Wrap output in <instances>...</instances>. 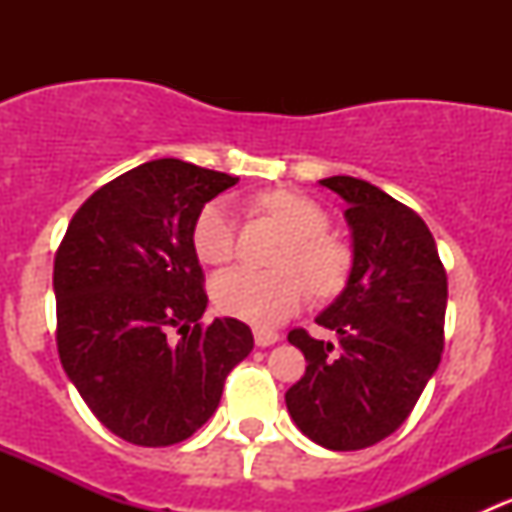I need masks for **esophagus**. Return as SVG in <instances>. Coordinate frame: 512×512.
<instances>
[{"mask_svg": "<svg viewBox=\"0 0 512 512\" xmlns=\"http://www.w3.org/2000/svg\"><path fill=\"white\" fill-rule=\"evenodd\" d=\"M275 342H280V334L277 332H272V329H255L257 347H272Z\"/></svg>", "mask_w": 512, "mask_h": 512, "instance_id": "1", "label": "esophagus"}]
</instances>
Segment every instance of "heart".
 <instances>
[{"label":"heart","mask_w":512,"mask_h":512,"mask_svg":"<svg viewBox=\"0 0 512 512\" xmlns=\"http://www.w3.org/2000/svg\"><path fill=\"white\" fill-rule=\"evenodd\" d=\"M267 213L292 232L287 265L302 267L317 292L329 294L344 282L347 255L337 242L327 240L329 218L314 200L292 190H270L260 198ZM193 250L205 265H223L235 255V218L227 200H210L193 225ZM215 304L227 317L270 327L297 312L309 294V283L297 270H252L232 267L213 277Z\"/></svg>","instance_id":"obj_1"}]
</instances>
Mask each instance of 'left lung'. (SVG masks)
<instances>
[{"instance_id":"left-lung-1","label":"left lung","mask_w":512,"mask_h":512,"mask_svg":"<svg viewBox=\"0 0 512 512\" xmlns=\"http://www.w3.org/2000/svg\"><path fill=\"white\" fill-rule=\"evenodd\" d=\"M347 203L352 270L314 322L339 344L289 332L307 359L285 394L299 431L329 451L391 436L433 379L443 352L448 282L436 240L411 208L352 175L319 180Z\"/></svg>"}]
</instances>
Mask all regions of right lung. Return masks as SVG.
Returning <instances> with one entry per match:
<instances>
[{
	"mask_svg": "<svg viewBox=\"0 0 512 512\" xmlns=\"http://www.w3.org/2000/svg\"><path fill=\"white\" fill-rule=\"evenodd\" d=\"M235 183L178 158L148 160L98 188L66 227L54 260L61 366L123 441L158 448L193 436L255 347L232 317L200 327L208 294L193 225ZM170 328L186 332L180 343Z\"/></svg>",
	"mask_w": 512,
	"mask_h": 512,
	"instance_id": "right-lung-1",
	"label": "right lung"
}]
</instances>
